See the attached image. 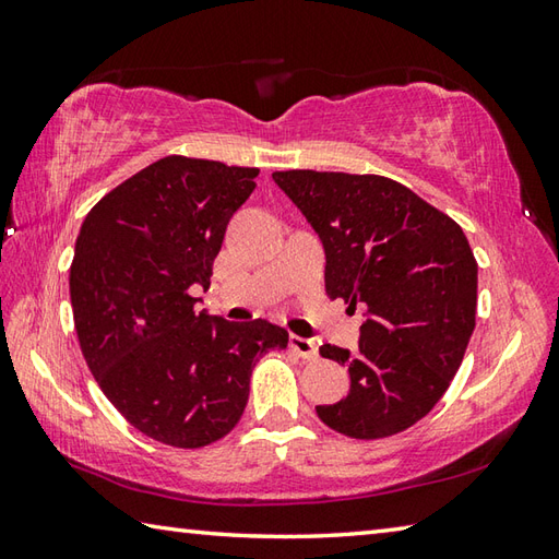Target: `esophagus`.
<instances>
[{"instance_id":"34e87169","label":"esophagus","mask_w":559,"mask_h":559,"mask_svg":"<svg viewBox=\"0 0 559 559\" xmlns=\"http://www.w3.org/2000/svg\"><path fill=\"white\" fill-rule=\"evenodd\" d=\"M290 348L298 353L302 360H314L317 358V343L312 338L290 336Z\"/></svg>"}]
</instances>
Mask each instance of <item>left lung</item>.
I'll use <instances>...</instances> for the list:
<instances>
[{"label": "left lung", "mask_w": 559, "mask_h": 559, "mask_svg": "<svg viewBox=\"0 0 559 559\" xmlns=\"http://www.w3.org/2000/svg\"><path fill=\"white\" fill-rule=\"evenodd\" d=\"M322 240L331 298L365 307L348 394L317 415L355 439L403 432L435 408L476 329L478 264L459 223L382 175L273 173Z\"/></svg>", "instance_id": "8db88e82"}]
</instances>
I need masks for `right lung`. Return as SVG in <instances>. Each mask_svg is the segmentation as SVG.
<instances>
[{
  "mask_svg": "<svg viewBox=\"0 0 559 559\" xmlns=\"http://www.w3.org/2000/svg\"><path fill=\"white\" fill-rule=\"evenodd\" d=\"M257 168L168 156L88 211L69 295L81 353L112 406L163 444L197 449L228 435L261 355L288 346L266 322L197 312L213 259Z\"/></svg>",
  "mask_w": 559,
  "mask_h": 559,
  "instance_id": "obj_1",
  "label": "right lung"
}]
</instances>
